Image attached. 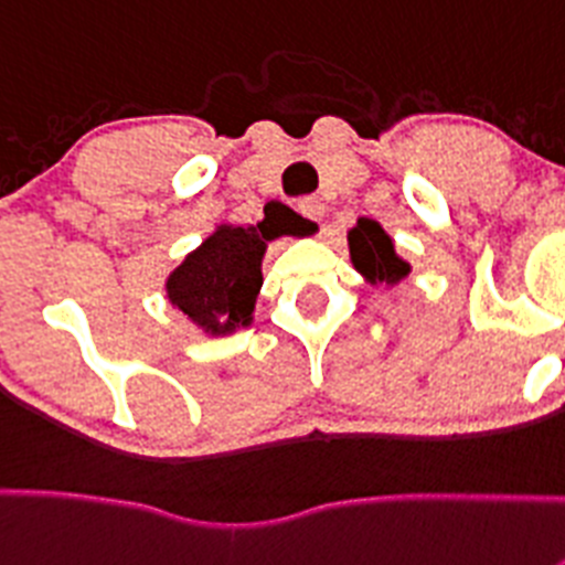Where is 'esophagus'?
<instances>
[{"instance_id":"34e87169","label":"esophagus","mask_w":565,"mask_h":565,"mask_svg":"<svg viewBox=\"0 0 565 565\" xmlns=\"http://www.w3.org/2000/svg\"><path fill=\"white\" fill-rule=\"evenodd\" d=\"M298 211L307 220H312V223H320V220H323V214H326V203L320 198H303L298 203Z\"/></svg>"}]
</instances>
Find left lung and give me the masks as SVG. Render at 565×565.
<instances>
[{
    "label": "left lung",
    "instance_id": "left-lung-1",
    "mask_svg": "<svg viewBox=\"0 0 565 565\" xmlns=\"http://www.w3.org/2000/svg\"><path fill=\"white\" fill-rule=\"evenodd\" d=\"M348 250L356 270L371 284H398L409 276V265L395 253L393 239L376 220H356V225L348 231Z\"/></svg>",
    "mask_w": 565,
    "mask_h": 565
}]
</instances>
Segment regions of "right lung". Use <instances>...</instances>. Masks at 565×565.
<instances>
[{
	"label": "right lung",
	"instance_id": "obj_1",
	"mask_svg": "<svg viewBox=\"0 0 565 565\" xmlns=\"http://www.w3.org/2000/svg\"><path fill=\"white\" fill-rule=\"evenodd\" d=\"M267 220L256 225H217L198 250L167 278V298L211 337L234 334L253 323L262 289V258L276 239Z\"/></svg>",
	"mask_w": 565,
	"mask_h": 565
}]
</instances>
